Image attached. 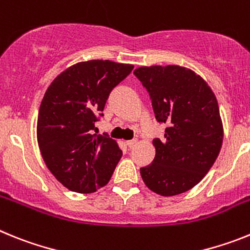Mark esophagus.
Wrapping results in <instances>:
<instances>
[{"label": "esophagus", "instance_id": "34e87169", "mask_svg": "<svg viewBox=\"0 0 250 250\" xmlns=\"http://www.w3.org/2000/svg\"><path fill=\"white\" fill-rule=\"evenodd\" d=\"M136 143H138V141H136V140H129V141H126V146L129 147V149H131V147L135 146Z\"/></svg>", "mask_w": 250, "mask_h": 250}]
</instances>
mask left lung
Segmentation results:
<instances>
[{
	"label": "left lung",
	"instance_id": "8db88e82",
	"mask_svg": "<svg viewBox=\"0 0 250 250\" xmlns=\"http://www.w3.org/2000/svg\"><path fill=\"white\" fill-rule=\"evenodd\" d=\"M134 75L149 92L156 121L167 125L164 138L152 140L155 158L141 167V178L159 195L185 193L210 170L222 147L215 95L199 75L182 66H143Z\"/></svg>",
	"mask_w": 250,
	"mask_h": 250
}]
</instances>
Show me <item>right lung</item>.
<instances>
[{"mask_svg":"<svg viewBox=\"0 0 250 250\" xmlns=\"http://www.w3.org/2000/svg\"><path fill=\"white\" fill-rule=\"evenodd\" d=\"M134 66L91 60L70 66L46 90L37 119V141L46 167L68 190L94 193L109 183L123 151L95 123L115 86Z\"/></svg>","mask_w":250,"mask_h":250,"instance_id":"add662e5","label":"right lung"}]
</instances>
